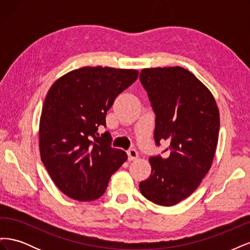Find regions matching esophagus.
<instances>
[{"mask_svg":"<svg viewBox=\"0 0 250 250\" xmlns=\"http://www.w3.org/2000/svg\"><path fill=\"white\" fill-rule=\"evenodd\" d=\"M127 154H128V160H129V161H134L139 157L138 151L135 149H129L127 151Z\"/></svg>","mask_w":250,"mask_h":250,"instance_id":"1","label":"esophagus"}]
</instances>
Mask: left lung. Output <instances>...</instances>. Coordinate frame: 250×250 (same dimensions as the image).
<instances>
[{"mask_svg": "<svg viewBox=\"0 0 250 250\" xmlns=\"http://www.w3.org/2000/svg\"><path fill=\"white\" fill-rule=\"evenodd\" d=\"M140 80L156 116V145L169 144L167 156L149 158L152 171L140 191L158 206H175L210 169L220 128L218 106L209 89L184 67L143 69Z\"/></svg>", "mask_w": 250, "mask_h": 250, "instance_id": "8db88e82", "label": "left lung"}]
</instances>
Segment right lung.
I'll use <instances>...</instances> for the list:
<instances>
[{
    "label": "right lung",
    "mask_w": 250,
    "mask_h": 250,
    "mask_svg": "<svg viewBox=\"0 0 250 250\" xmlns=\"http://www.w3.org/2000/svg\"><path fill=\"white\" fill-rule=\"evenodd\" d=\"M139 71L83 66L50 87L40 121L42 162L56 187L78 201L96 200L126 160L111 147L105 117L116 98L138 79Z\"/></svg>",
    "instance_id": "add662e5"
}]
</instances>
